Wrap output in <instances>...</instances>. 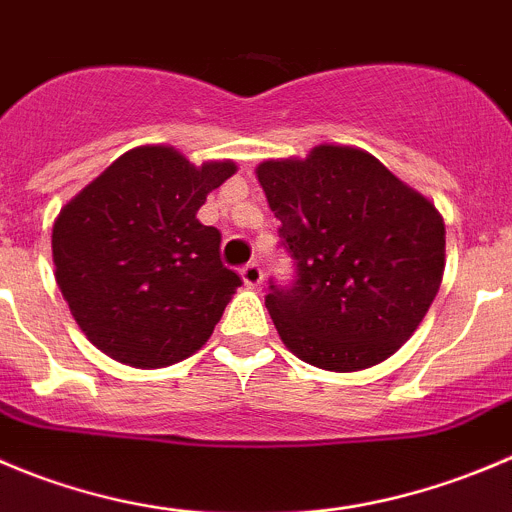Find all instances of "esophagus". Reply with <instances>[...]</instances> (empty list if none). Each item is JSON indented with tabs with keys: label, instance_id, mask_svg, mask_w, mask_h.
<instances>
[{
	"label": "esophagus",
	"instance_id": "esophagus-1",
	"mask_svg": "<svg viewBox=\"0 0 512 512\" xmlns=\"http://www.w3.org/2000/svg\"><path fill=\"white\" fill-rule=\"evenodd\" d=\"M241 279L248 289H256V286H261V281H264V271H261V266L256 264V261H251V264H246L241 269Z\"/></svg>",
	"mask_w": 512,
	"mask_h": 512
}]
</instances>
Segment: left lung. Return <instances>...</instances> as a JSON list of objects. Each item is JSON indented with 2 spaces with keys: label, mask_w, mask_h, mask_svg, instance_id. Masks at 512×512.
Masks as SVG:
<instances>
[{
  "label": "left lung",
  "mask_w": 512,
  "mask_h": 512,
  "mask_svg": "<svg viewBox=\"0 0 512 512\" xmlns=\"http://www.w3.org/2000/svg\"><path fill=\"white\" fill-rule=\"evenodd\" d=\"M296 261L266 309L291 354L326 372L392 357L425 319L445 271V221L372 153L321 143L256 168Z\"/></svg>",
  "instance_id": "8db88e82"
}]
</instances>
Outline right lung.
<instances>
[{
	"instance_id": "1",
	"label": "right lung",
	"mask_w": 512,
	"mask_h": 512,
	"mask_svg": "<svg viewBox=\"0 0 512 512\" xmlns=\"http://www.w3.org/2000/svg\"><path fill=\"white\" fill-rule=\"evenodd\" d=\"M233 173V160L193 165L173 145H140L62 208L55 279L102 354L160 369L208 342L241 276L223 266L218 228L196 213Z\"/></svg>"
}]
</instances>
